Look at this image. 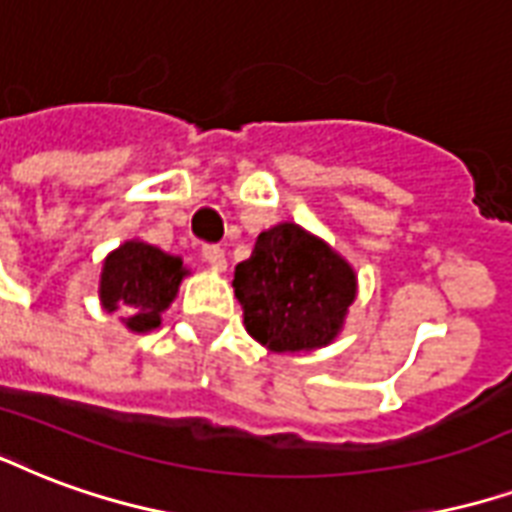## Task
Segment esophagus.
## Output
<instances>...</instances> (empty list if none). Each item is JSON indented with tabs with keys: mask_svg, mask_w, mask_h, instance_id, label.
Wrapping results in <instances>:
<instances>
[{
	"mask_svg": "<svg viewBox=\"0 0 512 512\" xmlns=\"http://www.w3.org/2000/svg\"><path fill=\"white\" fill-rule=\"evenodd\" d=\"M203 260H206L211 268H217V271H225V268H227L225 249H222V246H217V244L203 246Z\"/></svg>",
	"mask_w": 512,
	"mask_h": 512,
	"instance_id": "34e87169",
	"label": "esophagus"
}]
</instances>
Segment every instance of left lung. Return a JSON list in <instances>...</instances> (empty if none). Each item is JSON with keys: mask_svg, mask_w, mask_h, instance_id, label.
<instances>
[{"mask_svg": "<svg viewBox=\"0 0 512 512\" xmlns=\"http://www.w3.org/2000/svg\"><path fill=\"white\" fill-rule=\"evenodd\" d=\"M236 298L252 339L274 352L317 350L342 331L358 293L352 266L293 222L260 233L236 266Z\"/></svg>", "mask_w": 512, "mask_h": 512, "instance_id": "1", "label": "left lung"}]
</instances>
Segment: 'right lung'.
Masks as SVG:
<instances>
[{
  "mask_svg": "<svg viewBox=\"0 0 512 512\" xmlns=\"http://www.w3.org/2000/svg\"><path fill=\"white\" fill-rule=\"evenodd\" d=\"M184 274L181 257L168 255L146 241H124L102 263V309H127L130 317H124V325L130 331H154L160 328V314L179 293Z\"/></svg>",
  "mask_w": 512,
  "mask_h": 512,
  "instance_id": "add662e5",
  "label": "right lung"
}]
</instances>
